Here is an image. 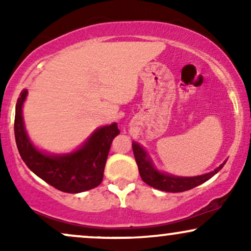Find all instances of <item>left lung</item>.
<instances>
[{
	"mask_svg": "<svg viewBox=\"0 0 251 251\" xmlns=\"http://www.w3.org/2000/svg\"><path fill=\"white\" fill-rule=\"evenodd\" d=\"M132 149H133L135 162H137L142 179L152 188L166 192H183L188 191L190 189H194L196 186L203 184L204 181L209 180L226 163L224 162L223 164H221L217 169L214 170L212 172H209V174L196 176V177H177V176L163 174V172L158 171L152 164L151 158L149 157L145 150L139 144L133 142L132 143Z\"/></svg>",
	"mask_w": 251,
	"mask_h": 251,
	"instance_id": "obj_1",
	"label": "left lung"
}]
</instances>
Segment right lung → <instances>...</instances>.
<instances>
[{"mask_svg":"<svg viewBox=\"0 0 251 251\" xmlns=\"http://www.w3.org/2000/svg\"><path fill=\"white\" fill-rule=\"evenodd\" d=\"M25 97L27 89H24L17 99L14 123L16 145L25 165L50 185L68 194L87 191L99 185L111 144L120 133L117 123L98 128L81 148L72 153H43L31 144L25 129L22 106Z\"/></svg>","mask_w":251,"mask_h":251,"instance_id":"add662e5","label":"right lung"}]
</instances>
